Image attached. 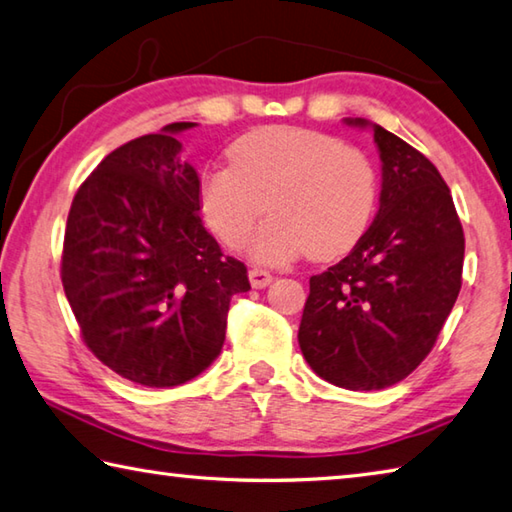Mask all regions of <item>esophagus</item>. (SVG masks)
<instances>
[{
  "instance_id": "1",
  "label": "esophagus",
  "mask_w": 512,
  "mask_h": 512,
  "mask_svg": "<svg viewBox=\"0 0 512 512\" xmlns=\"http://www.w3.org/2000/svg\"><path fill=\"white\" fill-rule=\"evenodd\" d=\"M248 277H250V284H253V288H266L273 282V275L264 271V268H250Z\"/></svg>"
}]
</instances>
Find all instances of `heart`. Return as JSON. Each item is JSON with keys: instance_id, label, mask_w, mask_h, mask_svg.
<instances>
[{"instance_id": "obj_1", "label": "heart", "mask_w": 512, "mask_h": 512, "mask_svg": "<svg viewBox=\"0 0 512 512\" xmlns=\"http://www.w3.org/2000/svg\"><path fill=\"white\" fill-rule=\"evenodd\" d=\"M230 165L201 176L199 206L219 241L244 244L266 208L273 217L250 239V255L282 264L309 253L329 259L365 232L378 174L369 156L336 136L304 127L255 129L228 150Z\"/></svg>"}]
</instances>
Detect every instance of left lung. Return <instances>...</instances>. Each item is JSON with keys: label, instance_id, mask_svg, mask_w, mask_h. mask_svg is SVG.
<instances>
[{"label": "left lung", "instance_id": "obj_1", "mask_svg": "<svg viewBox=\"0 0 512 512\" xmlns=\"http://www.w3.org/2000/svg\"><path fill=\"white\" fill-rule=\"evenodd\" d=\"M374 141L378 215L342 262L311 277L297 331L315 374L353 392L396 385L421 365L457 302L466 253L439 170L380 125Z\"/></svg>", "mask_w": 512, "mask_h": 512}]
</instances>
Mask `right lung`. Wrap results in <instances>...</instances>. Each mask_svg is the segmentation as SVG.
<instances>
[{
	"label": "right lung",
	"instance_id": "add662e5",
	"mask_svg": "<svg viewBox=\"0 0 512 512\" xmlns=\"http://www.w3.org/2000/svg\"><path fill=\"white\" fill-rule=\"evenodd\" d=\"M165 125L107 154L73 197L62 286L89 351L118 376L174 387L199 376L226 340L246 266L221 253L199 217V176Z\"/></svg>",
	"mask_w": 512,
	"mask_h": 512
}]
</instances>
